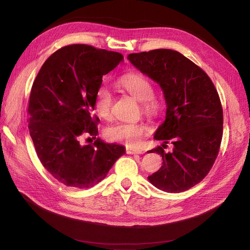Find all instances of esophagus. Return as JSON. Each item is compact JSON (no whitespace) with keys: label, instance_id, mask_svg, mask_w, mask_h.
Masks as SVG:
<instances>
[{"label":"esophagus","instance_id":"1","mask_svg":"<svg viewBox=\"0 0 250 250\" xmlns=\"http://www.w3.org/2000/svg\"><path fill=\"white\" fill-rule=\"evenodd\" d=\"M125 152L127 154H141V153H143L142 150L135 149V148H132V147H126Z\"/></svg>","mask_w":250,"mask_h":250}]
</instances>
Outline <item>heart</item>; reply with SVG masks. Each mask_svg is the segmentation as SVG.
I'll use <instances>...</instances> for the list:
<instances>
[{
	"mask_svg": "<svg viewBox=\"0 0 250 250\" xmlns=\"http://www.w3.org/2000/svg\"><path fill=\"white\" fill-rule=\"evenodd\" d=\"M117 84L135 99L142 102L145 113L156 114L160 109V102L154 96L155 90L152 82L145 75L133 72L124 74L117 81ZM95 111L101 118L111 116L113 95L107 85L102 84L95 94ZM148 132V127L142 124L119 123L107 126L104 129L105 138L110 142L125 143L129 146L137 145Z\"/></svg>",
	"mask_w": 250,
	"mask_h": 250,
	"instance_id": "1",
	"label": "heart"
}]
</instances>
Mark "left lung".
Here are the masks:
<instances>
[{
    "label": "left lung",
    "mask_w": 250,
    "mask_h": 250,
    "mask_svg": "<svg viewBox=\"0 0 250 250\" xmlns=\"http://www.w3.org/2000/svg\"><path fill=\"white\" fill-rule=\"evenodd\" d=\"M127 59L159 83L167 102L166 121L154 139L173 149L148 151L162 157L161 167L148 179L165 192L189 190L208 176L219 154L224 117L218 91L203 69L177 51L133 53Z\"/></svg>",
    "instance_id": "1"
}]
</instances>
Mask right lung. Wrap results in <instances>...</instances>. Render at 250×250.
Here are the masks:
<instances>
[{"instance_id":"obj_1","label":"right lung","mask_w":250,"mask_h":250,"mask_svg":"<svg viewBox=\"0 0 250 250\" xmlns=\"http://www.w3.org/2000/svg\"><path fill=\"white\" fill-rule=\"evenodd\" d=\"M123 59L117 52L68 45L52 54L32 83L27 108L29 135L42 167L68 187H93L125 154L124 146L96 138L99 118L92 115L103 75ZM84 134L93 135L95 142L82 146Z\"/></svg>"}]
</instances>
